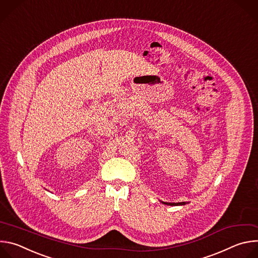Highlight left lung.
I'll use <instances>...</instances> for the list:
<instances>
[{
  "label": "left lung",
  "instance_id": "left-lung-1",
  "mask_svg": "<svg viewBox=\"0 0 258 258\" xmlns=\"http://www.w3.org/2000/svg\"><path fill=\"white\" fill-rule=\"evenodd\" d=\"M162 202V201H161ZM163 204H166V205H171V206H177V205H185L186 202H177V203H168V202H162Z\"/></svg>",
  "mask_w": 258,
  "mask_h": 258
}]
</instances>
